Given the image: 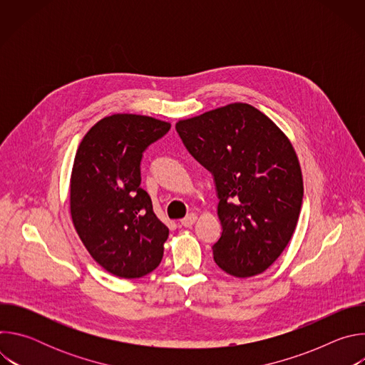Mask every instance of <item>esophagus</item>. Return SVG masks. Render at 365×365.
I'll return each instance as SVG.
<instances>
[{
  "mask_svg": "<svg viewBox=\"0 0 365 365\" xmlns=\"http://www.w3.org/2000/svg\"><path fill=\"white\" fill-rule=\"evenodd\" d=\"M196 220H197V215H196V214H189L187 217H185V218L180 221V224H182V227L190 228V227L196 222Z\"/></svg>",
  "mask_w": 365,
  "mask_h": 365,
  "instance_id": "obj_1",
  "label": "esophagus"
}]
</instances>
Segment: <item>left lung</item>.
<instances>
[{"instance_id":"1","label":"left lung","mask_w":365,"mask_h":365,"mask_svg":"<svg viewBox=\"0 0 365 365\" xmlns=\"http://www.w3.org/2000/svg\"><path fill=\"white\" fill-rule=\"evenodd\" d=\"M176 131L214 175L222 225L215 263L240 279L262 274L289 244L300 214L303 179L290 140L242 102L180 120Z\"/></svg>"}]
</instances>
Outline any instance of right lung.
Returning <instances> with one entry per match:
<instances>
[{"label":"right lung","mask_w":365,"mask_h":365,"mask_svg":"<svg viewBox=\"0 0 365 365\" xmlns=\"http://www.w3.org/2000/svg\"><path fill=\"white\" fill-rule=\"evenodd\" d=\"M170 123L137 114L99 120L82 138L71 175V217L95 262L121 279H138L163 258L169 228L140 187L143 151Z\"/></svg>","instance_id":"add662e5"}]
</instances>
